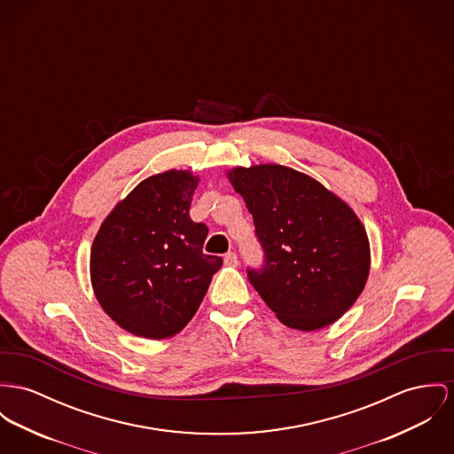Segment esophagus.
<instances>
[{
	"mask_svg": "<svg viewBox=\"0 0 454 454\" xmlns=\"http://www.w3.org/2000/svg\"><path fill=\"white\" fill-rule=\"evenodd\" d=\"M224 264H226V266H237V264H239L237 254H235V252H228V254L224 255Z\"/></svg>",
	"mask_w": 454,
	"mask_h": 454,
	"instance_id": "esophagus-1",
	"label": "esophagus"
}]
</instances>
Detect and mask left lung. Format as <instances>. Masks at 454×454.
<instances>
[{"mask_svg": "<svg viewBox=\"0 0 454 454\" xmlns=\"http://www.w3.org/2000/svg\"><path fill=\"white\" fill-rule=\"evenodd\" d=\"M264 248L262 270L248 279L290 328L314 332L335 323L370 275V240L356 212L311 176L278 164L233 168Z\"/></svg>", "mask_w": 454, "mask_h": 454, "instance_id": "8db88e82", "label": "left lung"}]
</instances>
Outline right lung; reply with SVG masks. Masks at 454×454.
Returning <instances> with one entry per match:
<instances>
[{"mask_svg": "<svg viewBox=\"0 0 454 454\" xmlns=\"http://www.w3.org/2000/svg\"><path fill=\"white\" fill-rule=\"evenodd\" d=\"M200 177L150 176L105 217L90 255L97 301L121 328L152 340L179 333L197 313L223 259L202 252L207 226L190 217Z\"/></svg>", "mask_w": 454, "mask_h": 454, "instance_id": "obj_1", "label": "right lung"}]
</instances>
